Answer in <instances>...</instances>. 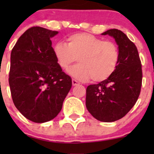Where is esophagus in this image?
I'll return each instance as SVG.
<instances>
[{
    "mask_svg": "<svg viewBox=\"0 0 154 154\" xmlns=\"http://www.w3.org/2000/svg\"><path fill=\"white\" fill-rule=\"evenodd\" d=\"M80 84V83H79L78 81H77L76 80H74V79H73L72 80V85L73 86H77V85Z\"/></svg>",
    "mask_w": 154,
    "mask_h": 154,
    "instance_id": "1",
    "label": "esophagus"
}]
</instances>
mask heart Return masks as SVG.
Listing matches in <instances>:
<instances>
[{
  "instance_id": "obj_1",
  "label": "heart",
  "mask_w": 154,
  "mask_h": 154,
  "mask_svg": "<svg viewBox=\"0 0 154 154\" xmlns=\"http://www.w3.org/2000/svg\"><path fill=\"white\" fill-rule=\"evenodd\" d=\"M58 66L67 71L77 61L80 64L69 73L77 80L94 82L107 80L116 71L120 60L119 47L113 42L106 41L86 32H79L67 38V44L56 43L53 48Z\"/></svg>"
}]
</instances>
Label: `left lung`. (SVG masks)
<instances>
[{"label": "left lung", "instance_id": "obj_1", "mask_svg": "<svg viewBox=\"0 0 154 154\" xmlns=\"http://www.w3.org/2000/svg\"><path fill=\"white\" fill-rule=\"evenodd\" d=\"M102 35L115 38L120 60L111 77L87 87L86 105L97 120L113 122L125 116L139 98L142 82V64L137 48L122 31L110 29Z\"/></svg>", "mask_w": 154, "mask_h": 154}]
</instances>
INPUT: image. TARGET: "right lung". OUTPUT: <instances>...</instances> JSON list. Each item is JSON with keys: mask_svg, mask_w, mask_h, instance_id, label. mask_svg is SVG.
I'll list each match as a JSON object with an SVG mask.
<instances>
[{"mask_svg": "<svg viewBox=\"0 0 154 154\" xmlns=\"http://www.w3.org/2000/svg\"><path fill=\"white\" fill-rule=\"evenodd\" d=\"M58 33L32 27L20 36L11 52L9 84L15 107L29 121L54 119L72 86L56 61L51 38Z\"/></svg>", "mask_w": 154, "mask_h": 154, "instance_id": "add662e5", "label": "right lung"}]
</instances>
